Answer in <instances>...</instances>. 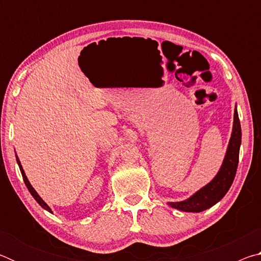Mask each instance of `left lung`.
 Returning a JSON list of instances; mask_svg holds the SVG:
<instances>
[{"label":"left lung","instance_id":"left-lung-1","mask_svg":"<svg viewBox=\"0 0 261 261\" xmlns=\"http://www.w3.org/2000/svg\"><path fill=\"white\" fill-rule=\"evenodd\" d=\"M241 140V123L240 118H238L237 110H235L231 138L230 141H229L226 158H224V161L219 174L215 176V178L210 184H207L205 188H202L197 193H194L188 200L179 202H169V205L173 208H177L184 212H201L210 208V207L215 205L216 202L222 199L224 194L230 189L233 178H235L238 166V159H240Z\"/></svg>","mask_w":261,"mask_h":261}]
</instances>
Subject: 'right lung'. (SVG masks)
I'll use <instances>...</instances> for the list:
<instances>
[{
    "mask_svg": "<svg viewBox=\"0 0 261 261\" xmlns=\"http://www.w3.org/2000/svg\"><path fill=\"white\" fill-rule=\"evenodd\" d=\"M16 159H17V162H18V166H19L20 173H21V176H23V179H24V182H25V185H26V187H28V189H29V191L31 192V194H32L34 199L38 201V204H39V205H40L41 207H43V208H45V210H47L48 212H51V210L49 208V206H48V205L46 204V202L43 201L40 197H39V194H38L37 192H35V190L32 188V185L30 184L29 179H28V177H26V175H25L24 170H23V167H21V165H20V161H19V159L17 158V155H16Z\"/></svg>",
    "mask_w": 261,
    "mask_h": 261,
    "instance_id": "add662e5",
    "label": "right lung"
}]
</instances>
